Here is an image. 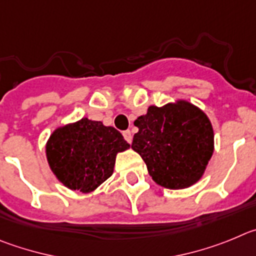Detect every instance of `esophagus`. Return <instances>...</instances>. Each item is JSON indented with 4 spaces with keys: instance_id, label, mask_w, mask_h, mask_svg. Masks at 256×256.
Listing matches in <instances>:
<instances>
[{
    "instance_id": "34e87169",
    "label": "esophagus",
    "mask_w": 256,
    "mask_h": 256,
    "mask_svg": "<svg viewBox=\"0 0 256 256\" xmlns=\"http://www.w3.org/2000/svg\"><path fill=\"white\" fill-rule=\"evenodd\" d=\"M124 138H125L126 142H132V134H131V131L130 130L124 131Z\"/></svg>"
}]
</instances>
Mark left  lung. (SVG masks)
<instances>
[{"mask_svg":"<svg viewBox=\"0 0 256 256\" xmlns=\"http://www.w3.org/2000/svg\"><path fill=\"white\" fill-rule=\"evenodd\" d=\"M134 125L139 131L131 148L142 156L154 182L180 190L202 178L213 156L214 131L198 106L185 100L149 106Z\"/></svg>","mask_w":256,"mask_h":256,"instance_id":"1","label":"left lung"}]
</instances>
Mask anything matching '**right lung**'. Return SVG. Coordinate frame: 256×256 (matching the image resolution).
Wrapping results in <instances>:
<instances>
[{
  "label": "right lung",
  "instance_id": "1",
  "mask_svg": "<svg viewBox=\"0 0 256 256\" xmlns=\"http://www.w3.org/2000/svg\"><path fill=\"white\" fill-rule=\"evenodd\" d=\"M128 148L116 128L82 117L54 128L46 144V156L62 185L89 194L112 176L117 154Z\"/></svg>",
  "mask_w": 256,
  "mask_h": 256
}]
</instances>
